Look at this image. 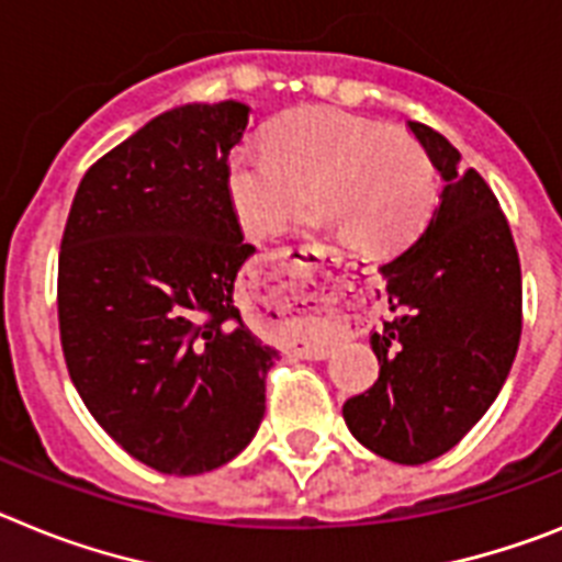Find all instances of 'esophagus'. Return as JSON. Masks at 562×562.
Returning a JSON list of instances; mask_svg holds the SVG:
<instances>
[{
    "mask_svg": "<svg viewBox=\"0 0 562 562\" xmlns=\"http://www.w3.org/2000/svg\"><path fill=\"white\" fill-rule=\"evenodd\" d=\"M291 291H294V300L300 302L302 311H314L308 305V300H314V294H305V291H302V285H296V282H294V288H291Z\"/></svg>",
    "mask_w": 562,
    "mask_h": 562,
    "instance_id": "obj_1",
    "label": "esophagus"
}]
</instances>
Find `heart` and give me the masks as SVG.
<instances>
[{"instance_id": "obj_1", "label": "heart", "mask_w": 562, "mask_h": 562, "mask_svg": "<svg viewBox=\"0 0 562 562\" xmlns=\"http://www.w3.org/2000/svg\"><path fill=\"white\" fill-rule=\"evenodd\" d=\"M228 198L248 237H271L294 221L308 189L314 226H339L368 254L402 248L436 203V169L409 135L330 106L291 112L268 146L243 144L228 158Z\"/></svg>"}]
</instances>
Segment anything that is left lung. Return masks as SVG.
Returning a JSON list of instances; mask_svg holds the SVG:
<instances>
[{"instance_id":"1","label":"left lung","mask_w":562,"mask_h":562,"mask_svg":"<svg viewBox=\"0 0 562 562\" xmlns=\"http://www.w3.org/2000/svg\"><path fill=\"white\" fill-rule=\"evenodd\" d=\"M407 130L443 189L413 246L379 268L396 316L370 334L379 379L341 416L370 452L413 467L450 452L504 387L520 341V260L486 180L436 130Z\"/></svg>"}]
</instances>
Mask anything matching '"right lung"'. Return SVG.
Here are the masks:
<instances>
[{"instance_id": "add662e5", "label": "right lung", "mask_w": 562, "mask_h": 562, "mask_svg": "<svg viewBox=\"0 0 562 562\" xmlns=\"http://www.w3.org/2000/svg\"><path fill=\"white\" fill-rule=\"evenodd\" d=\"M251 106L183 104L87 169L58 254V330L92 418L166 475L240 456L266 416L271 345L234 280L254 254L228 198Z\"/></svg>"}]
</instances>
